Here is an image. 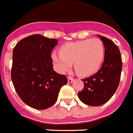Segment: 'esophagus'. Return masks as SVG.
Returning <instances> with one entry per match:
<instances>
[{
	"mask_svg": "<svg viewBox=\"0 0 133 133\" xmlns=\"http://www.w3.org/2000/svg\"><path fill=\"white\" fill-rule=\"evenodd\" d=\"M73 80H74V78L73 77H68V82H69V83H71V82H73Z\"/></svg>",
	"mask_w": 133,
	"mask_h": 133,
	"instance_id": "obj_1",
	"label": "esophagus"
}]
</instances>
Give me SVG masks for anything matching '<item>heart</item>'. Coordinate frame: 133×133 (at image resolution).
<instances>
[{"label":"heart","mask_w":133,"mask_h":133,"mask_svg":"<svg viewBox=\"0 0 133 133\" xmlns=\"http://www.w3.org/2000/svg\"><path fill=\"white\" fill-rule=\"evenodd\" d=\"M104 53V44L100 39H84L64 44L60 54L54 52L51 56L59 72L68 71L75 62V70L77 75L88 76L101 66Z\"/></svg>","instance_id":"1"}]
</instances>
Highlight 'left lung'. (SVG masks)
<instances>
[{
    "instance_id": "1",
    "label": "left lung",
    "mask_w": 133,
    "mask_h": 133,
    "mask_svg": "<svg viewBox=\"0 0 133 133\" xmlns=\"http://www.w3.org/2000/svg\"><path fill=\"white\" fill-rule=\"evenodd\" d=\"M99 36L105 49L104 61L97 73L82 79L84 88L78 92L80 101L92 107L103 105L111 98L119 85L123 66L118 46L111 39Z\"/></svg>"
}]
</instances>
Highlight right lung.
Returning a JSON list of instances; mask_svg holds the SVG:
<instances>
[{"mask_svg": "<svg viewBox=\"0 0 133 133\" xmlns=\"http://www.w3.org/2000/svg\"><path fill=\"white\" fill-rule=\"evenodd\" d=\"M57 44V39L33 34L20 40L13 49L12 81L22 101L31 108L52 107L68 82L65 75L53 68L51 51Z\"/></svg>", "mask_w": 133, "mask_h": 133, "instance_id": "1", "label": "right lung"}]
</instances>
